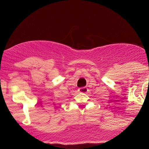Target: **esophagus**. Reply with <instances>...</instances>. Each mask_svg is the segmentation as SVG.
<instances>
[{
	"label": "esophagus",
	"mask_w": 149,
	"mask_h": 149,
	"mask_svg": "<svg viewBox=\"0 0 149 149\" xmlns=\"http://www.w3.org/2000/svg\"><path fill=\"white\" fill-rule=\"evenodd\" d=\"M88 90V88H85V87H83V88H80L78 89V91H79V92H81V93H86Z\"/></svg>",
	"instance_id": "1"
}]
</instances>
